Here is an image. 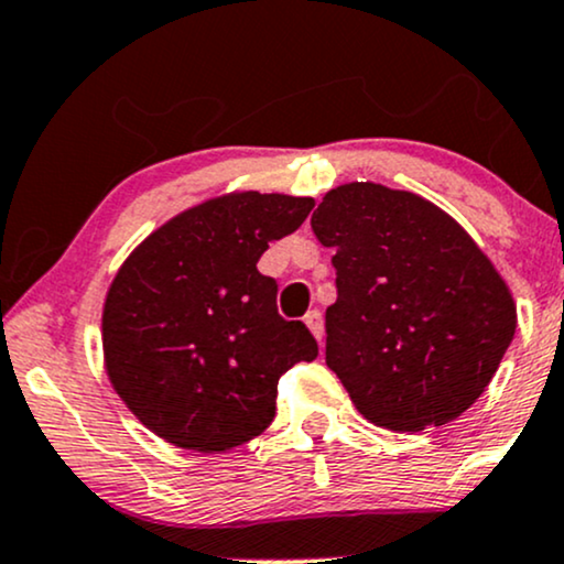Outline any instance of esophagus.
<instances>
[{"label":"esophagus","mask_w":564,"mask_h":564,"mask_svg":"<svg viewBox=\"0 0 564 564\" xmlns=\"http://www.w3.org/2000/svg\"><path fill=\"white\" fill-rule=\"evenodd\" d=\"M304 323H307L312 336H315L317 341H323V315H321V310H310L307 315H304Z\"/></svg>","instance_id":"esophagus-1"}]
</instances>
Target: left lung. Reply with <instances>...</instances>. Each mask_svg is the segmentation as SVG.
<instances>
[{"label":"left lung","mask_w":564,"mask_h":564,"mask_svg":"<svg viewBox=\"0 0 564 564\" xmlns=\"http://www.w3.org/2000/svg\"><path fill=\"white\" fill-rule=\"evenodd\" d=\"M310 223L336 252L325 362L359 415L399 433L463 415L518 325L491 260L444 209L381 183L330 188Z\"/></svg>","instance_id":"left-lung-1"}]
</instances>
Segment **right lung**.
Returning <instances> with one entry per match:
<instances>
[{"label":"right lung","instance_id":"obj_1","mask_svg":"<svg viewBox=\"0 0 564 564\" xmlns=\"http://www.w3.org/2000/svg\"><path fill=\"white\" fill-rule=\"evenodd\" d=\"M310 196L236 192L149 234L107 291L101 347L112 389L181 449L247 444L275 417L278 378L317 357L307 325L278 315L257 262L294 234Z\"/></svg>","mask_w":564,"mask_h":564}]
</instances>
